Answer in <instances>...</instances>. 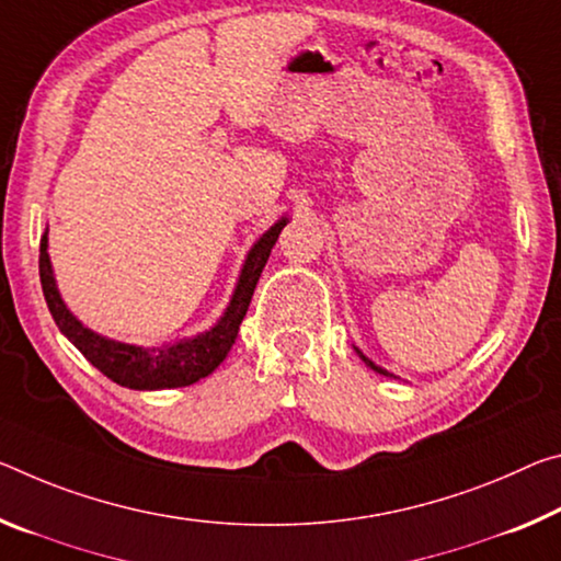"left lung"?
Returning <instances> with one entry per match:
<instances>
[{
	"mask_svg": "<svg viewBox=\"0 0 561 561\" xmlns=\"http://www.w3.org/2000/svg\"><path fill=\"white\" fill-rule=\"evenodd\" d=\"M354 352H357V354H359V359H362L364 364H367V367H369V369H375V371H377V375H385V377H389V379H399V377H394V375H392V371H387L385 367H379V364H375V362H371V359L367 357V354H362V352H359V346H354Z\"/></svg>",
	"mask_w": 561,
	"mask_h": 561,
	"instance_id": "obj_1",
	"label": "left lung"
}]
</instances>
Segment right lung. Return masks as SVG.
<instances>
[{"label":"right lung","mask_w":561,"mask_h":561,"mask_svg":"<svg viewBox=\"0 0 561 561\" xmlns=\"http://www.w3.org/2000/svg\"><path fill=\"white\" fill-rule=\"evenodd\" d=\"M289 217H282L266 229V232L256 239L244 256L242 270H239V279L234 284L232 299L225 309V314L211 324L207 332H199L194 336H184V340L167 342L162 346H137L124 344L110 336H102L84 327L79 319L69 312L65 299L59 295L55 270H51L49 260V229H44L39 242V279L42 291L47 299V307L59 332L72 342L84 357L102 371L104 377L117 381L122 387L141 389V392H154V389H174V387H190L194 381L209 377L221 362L227 359L229 350L239 334V324L252 301L256 282L262 277V270L266 260H270L272 247L279 239V232L287 227Z\"/></svg>","instance_id":"add662e5"}]
</instances>
